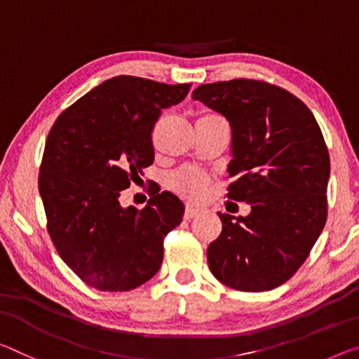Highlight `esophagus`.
Returning a JSON list of instances; mask_svg holds the SVG:
<instances>
[{"instance_id": "esophagus-1", "label": "esophagus", "mask_w": 359, "mask_h": 359, "mask_svg": "<svg viewBox=\"0 0 359 359\" xmlns=\"http://www.w3.org/2000/svg\"><path fill=\"white\" fill-rule=\"evenodd\" d=\"M200 212H201V208H198V206H193V204H187L184 217H185L187 220H190V219H193V217H195V215H198V214H200Z\"/></svg>"}]
</instances>
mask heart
<instances>
[{"label":"heart","mask_w":359,"mask_h":359,"mask_svg":"<svg viewBox=\"0 0 359 359\" xmlns=\"http://www.w3.org/2000/svg\"><path fill=\"white\" fill-rule=\"evenodd\" d=\"M172 187L180 193V195L191 198V200H198V198H201L204 195V191H206L208 179L206 175L198 172L196 169L185 168L177 170V172L172 175Z\"/></svg>","instance_id":"1"}]
</instances>
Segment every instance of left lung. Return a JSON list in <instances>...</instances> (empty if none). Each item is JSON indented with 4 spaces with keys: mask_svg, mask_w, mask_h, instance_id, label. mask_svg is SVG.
Segmentation results:
<instances>
[{
    "mask_svg": "<svg viewBox=\"0 0 359 359\" xmlns=\"http://www.w3.org/2000/svg\"><path fill=\"white\" fill-rule=\"evenodd\" d=\"M193 99L229 119L226 196L251 204L246 217L217 212L209 269L236 291H270L302 266L326 224L331 161L321 129L302 100L257 79L201 84Z\"/></svg>",
    "mask_w": 359,
    "mask_h": 359,
    "instance_id": "obj_1",
    "label": "left lung"
}]
</instances>
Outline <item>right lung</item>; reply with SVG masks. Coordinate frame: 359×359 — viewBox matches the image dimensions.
<instances>
[{"label":"right lung","instance_id":"right-lung-1","mask_svg":"<svg viewBox=\"0 0 359 359\" xmlns=\"http://www.w3.org/2000/svg\"><path fill=\"white\" fill-rule=\"evenodd\" d=\"M191 84L115 76L89 90L50 128L38 187L48 231L62 260L88 286L130 291L163 264V241L180 225L184 203L169 191L144 209L119 195L155 159L151 130Z\"/></svg>","mask_w":359,"mask_h":359}]
</instances>
